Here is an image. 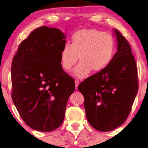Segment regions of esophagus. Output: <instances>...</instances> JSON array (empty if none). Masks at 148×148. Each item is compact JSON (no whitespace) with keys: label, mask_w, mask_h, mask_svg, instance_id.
I'll use <instances>...</instances> for the list:
<instances>
[{"label":"esophagus","mask_w":148,"mask_h":148,"mask_svg":"<svg viewBox=\"0 0 148 148\" xmlns=\"http://www.w3.org/2000/svg\"><path fill=\"white\" fill-rule=\"evenodd\" d=\"M75 88L77 89L79 84V82L78 80H75Z\"/></svg>","instance_id":"esophagus-1"}]
</instances>
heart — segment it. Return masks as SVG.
<instances>
[{"instance_id": "b5f03b06", "label": "heart", "mask_w": 148, "mask_h": 148, "mask_svg": "<svg viewBox=\"0 0 148 148\" xmlns=\"http://www.w3.org/2000/svg\"><path fill=\"white\" fill-rule=\"evenodd\" d=\"M114 38L111 34L95 29H81L74 33L71 44H65L60 52V63L70 71L81 62L73 71L77 78H84L94 72H100L110 64L115 52Z\"/></svg>"}]
</instances>
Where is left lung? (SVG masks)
<instances>
[{"instance_id": "8db88e82", "label": "left lung", "mask_w": 148, "mask_h": 148, "mask_svg": "<svg viewBox=\"0 0 148 148\" xmlns=\"http://www.w3.org/2000/svg\"><path fill=\"white\" fill-rule=\"evenodd\" d=\"M114 33L117 52L110 64L78 86L89 123L104 132L124 123L138 92L137 67L130 44L119 30Z\"/></svg>"}]
</instances>
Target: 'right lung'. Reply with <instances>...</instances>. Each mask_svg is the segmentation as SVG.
I'll return each instance as SVG.
<instances>
[{
  "label": "right lung",
  "mask_w": 148,
  "mask_h": 148,
  "mask_svg": "<svg viewBox=\"0 0 148 148\" xmlns=\"http://www.w3.org/2000/svg\"><path fill=\"white\" fill-rule=\"evenodd\" d=\"M65 38L60 29L42 26L21 42L12 61V100L34 130L49 132L61 125L75 88L60 64Z\"/></svg>",
  "instance_id": "1"
}]
</instances>
